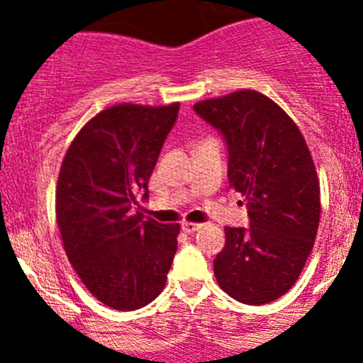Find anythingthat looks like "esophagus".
<instances>
[{"label":"esophagus","instance_id":"obj_1","mask_svg":"<svg viewBox=\"0 0 363 363\" xmlns=\"http://www.w3.org/2000/svg\"><path fill=\"white\" fill-rule=\"evenodd\" d=\"M202 228V225H199V223H191V221H184L182 223V230H184L186 233H193L196 232V230Z\"/></svg>","mask_w":363,"mask_h":363}]
</instances>
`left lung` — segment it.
I'll use <instances>...</instances> for the list:
<instances>
[{
    "label": "left lung",
    "instance_id": "8db88e82",
    "mask_svg": "<svg viewBox=\"0 0 363 363\" xmlns=\"http://www.w3.org/2000/svg\"><path fill=\"white\" fill-rule=\"evenodd\" d=\"M228 145L230 188L246 199L250 228L226 226L214 259L225 294L250 306L279 298L298 279L320 225V179L298 126L252 89L195 104Z\"/></svg>",
    "mask_w": 363,
    "mask_h": 363
}]
</instances>
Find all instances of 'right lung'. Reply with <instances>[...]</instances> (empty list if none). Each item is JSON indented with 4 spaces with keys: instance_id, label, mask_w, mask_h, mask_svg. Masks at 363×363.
Here are the masks:
<instances>
[{
    "instance_id": "obj_1",
    "label": "right lung",
    "mask_w": 363,
    "mask_h": 363,
    "mask_svg": "<svg viewBox=\"0 0 363 363\" xmlns=\"http://www.w3.org/2000/svg\"><path fill=\"white\" fill-rule=\"evenodd\" d=\"M179 104H121L87 121L69 144L56 188L67 256L89 294L116 311L147 306L163 291L179 223L133 212L177 119Z\"/></svg>"
}]
</instances>
